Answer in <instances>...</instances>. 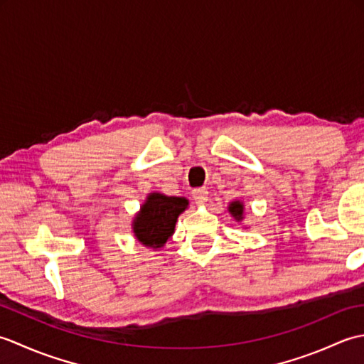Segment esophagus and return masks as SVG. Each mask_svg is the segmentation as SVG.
I'll use <instances>...</instances> for the list:
<instances>
[{
	"instance_id": "esophagus-1",
	"label": "esophagus",
	"mask_w": 364,
	"mask_h": 364,
	"mask_svg": "<svg viewBox=\"0 0 364 364\" xmlns=\"http://www.w3.org/2000/svg\"><path fill=\"white\" fill-rule=\"evenodd\" d=\"M192 198H194V202L197 205H205L206 200H208L206 188H197V189L192 191Z\"/></svg>"
}]
</instances>
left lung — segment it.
I'll return each instance as SVG.
<instances>
[{"mask_svg":"<svg viewBox=\"0 0 364 364\" xmlns=\"http://www.w3.org/2000/svg\"><path fill=\"white\" fill-rule=\"evenodd\" d=\"M228 213L233 215L237 222H241L244 219V203L239 202V200H236V202H231L228 205Z\"/></svg>","mask_w":364,"mask_h":364,"instance_id":"1","label":"left lung"}]
</instances>
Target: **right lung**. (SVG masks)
I'll use <instances>...</instances> for the list:
<instances>
[{
	"label": "right lung",
	"mask_w": 364,
	"mask_h": 364,
	"mask_svg": "<svg viewBox=\"0 0 364 364\" xmlns=\"http://www.w3.org/2000/svg\"><path fill=\"white\" fill-rule=\"evenodd\" d=\"M189 202L184 197H167L151 192L133 220V233L139 242L151 249H161L173 235L178 215Z\"/></svg>",
	"instance_id": "add662e5"
}]
</instances>
